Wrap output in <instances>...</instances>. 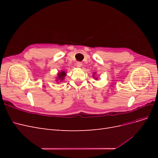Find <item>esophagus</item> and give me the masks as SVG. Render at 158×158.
<instances>
[{"label":"esophagus","mask_w":158,"mask_h":158,"mask_svg":"<svg viewBox=\"0 0 158 158\" xmlns=\"http://www.w3.org/2000/svg\"><path fill=\"white\" fill-rule=\"evenodd\" d=\"M82 63H81V62H78L77 63H76V66H77L78 68H80L81 66H82Z\"/></svg>","instance_id":"34e87169"}]
</instances>
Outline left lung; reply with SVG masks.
Listing matches in <instances>:
<instances>
[{
  "label": "left lung",
  "instance_id": "1",
  "mask_svg": "<svg viewBox=\"0 0 158 158\" xmlns=\"http://www.w3.org/2000/svg\"><path fill=\"white\" fill-rule=\"evenodd\" d=\"M95 74H96V73H94V74H93V78L97 80L98 78H97V76H95Z\"/></svg>",
  "mask_w": 158,
  "mask_h": 158
}]
</instances>
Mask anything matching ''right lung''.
<instances>
[{"mask_svg":"<svg viewBox=\"0 0 158 158\" xmlns=\"http://www.w3.org/2000/svg\"><path fill=\"white\" fill-rule=\"evenodd\" d=\"M66 75V73L64 70H61V71L59 72V73H57L56 78H56L55 81L58 83L63 82V81L64 79V78H65Z\"/></svg>","mask_w":158,"mask_h":158,"instance_id":"add662e5","label":"right lung"}]
</instances>
